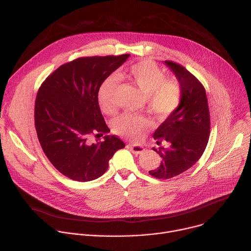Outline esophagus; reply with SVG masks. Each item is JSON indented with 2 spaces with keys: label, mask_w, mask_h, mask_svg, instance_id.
I'll return each mask as SVG.
<instances>
[{
  "label": "esophagus",
  "mask_w": 251,
  "mask_h": 251,
  "mask_svg": "<svg viewBox=\"0 0 251 251\" xmlns=\"http://www.w3.org/2000/svg\"><path fill=\"white\" fill-rule=\"evenodd\" d=\"M129 147H130L131 151L134 154H142V153H144V151H145L144 147L141 146V145H137V144H129Z\"/></svg>",
  "instance_id": "obj_1"
}]
</instances>
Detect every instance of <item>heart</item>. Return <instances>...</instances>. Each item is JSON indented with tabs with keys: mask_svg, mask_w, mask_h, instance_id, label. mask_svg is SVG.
Instances as JSON below:
<instances>
[{
	"mask_svg": "<svg viewBox=\"0 0 251 251\" xmlns=\"http://www.w3.org/2000/svg\"><path fill=\"white\" fill-rule=\"evenodd\" d=\"M134 83L146 97L147 111L154 117L163 119L174 113L182 100V87L176 78H165L163 68L152 60H141L132 64L121 75ZM118 79L111 75L101 84L98 102L101 111L113 115L117 111L115 92ZM148 126L145 117L135 113H125L113 123L116 134L137 140Z\"/></svg>",
	"mask_w": 251,
	"mask_h": 251,
	"instance_id": "obj_1",
	"label": "heart"
}]
</instances>
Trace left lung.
Here are the masks:
<instances>
[{
  "mask_svg": "<svg viewBox=\"0 0 251 251\" xmlns=\"http://www.w3.org/2000/svg\"><path fill=\"white\" fill-rule=\"evenodd\" d=\"M182 87V100L155 131L154 139L160 145L163 139L169 142L168 149L153 148L162 162L149 174L158 178L174 177L193 167L201 157L209 138L210 119L205 89L201 81L181 64L166 60Z\"/></svg>",
  "mask_w": 251,
  "mask_h": 251,
  "instance_id": "obj_1",
  "label": "left lung"
}]
</instances>
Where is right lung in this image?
I'll return each instance as SVG.
<instances>
[{
    "label": "right lung",
    "mask_w": 251,
    "mask_h": 251,
    "mask_svg": "<svg viewBox=\"0 0 251 251\" xmlns=\"http://www.w3.org/2000/svg\"><path fill=\"white\" fill-rule=\"evenodd\" d=\"M130 54L79 57L60 65L41 85L34 104V126L43 151L54 168L77 182H89L108 169L114 153L125 147L108 133L98 104L102 82Z\"/></svg>",
    "instance_id": "1"
}]
</instances>
